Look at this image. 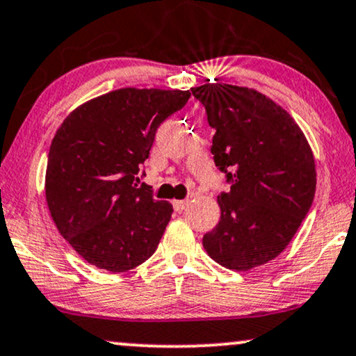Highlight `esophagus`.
I'll list each match as a JSON object with an SVG mask.
<instances>
[{
  "mask_svg": "<svg viewBox=\"0 0 356 356\" xmlns=\"http://www.w3.org/2000/svg\"><path fill=\"white\" fill-rule=\"evenodd\" d=\"M188 207V200H174V209L177 211L186 210Z\"/></svg>",
  "mask_w": 356,
  "mask_h": 356,
  "instance_id": "34e87169",
  "label": "esophagus"
}]
</instances>
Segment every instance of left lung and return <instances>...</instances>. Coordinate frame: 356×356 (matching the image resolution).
Returning a JSON list of instances; mask_svg holds the SVG:
<instances>
[{"label": "left lung", "instance_id": "obj_1", "mask_svg": "<svg viewBox=\"0 0 356 356\" xmlns=\"http://www.w3.org/2000/svg\"><path fill=\"white\" fill-rule=\"evenodd\" d=\"M215 129L211 154L228 172L230 192L204 248L223 268L250 271L286 250L310 210L316 161L302 129L258 90L228 83L192 87Z\"/></svg>", "mask_w": 356, "mask_h": 356}]
</instances>
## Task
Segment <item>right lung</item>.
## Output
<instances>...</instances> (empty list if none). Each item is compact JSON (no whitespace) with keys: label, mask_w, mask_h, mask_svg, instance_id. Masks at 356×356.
<instances>
[{"label":"right lung","mask_w":356,"mask_h":356,"mask_svg":"<svg viewBox=\"0 0 356 356\" xmlns=\"http://www.w3.org/2000/svg\"><path fill=\"white\" fill-rule=\"evenodd\" d=\"M188 97L187 88H118L82 103L57 128L46 200L58 233L87 263L124 273L156 251L172 205L134 177L159 124Z\"/></svg>","instance_id":"right-lung-1"}]
</instances>
